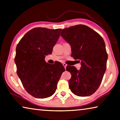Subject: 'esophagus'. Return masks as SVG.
I'll return each instance as SVG.
<instances>
[{"label":"esophagus","instance_id":"34e87169","mask_svg":"<svg viewBox=\"0 0 120 120\" xmlns=\"http://www.w3.org/2000/svg\"><path fill=\"white\" fill-rule=\"evenodd\" d=\"M62 64H63V66H64V68H65L66 69V67H67V64H66L65 63H63Z\"/></svg>","mask_w":120,"mask_h":120}]
</instances>
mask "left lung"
<instances>
[{"instance_id": "left-lung-1", "label": "left lung", "mask_w": 120, "mask_h": 120, "mask_svg": "<svg viewBox=\"0 0 120 120\" xmlns=\"http://www.w3.org/2000/svg\"><path fill=\"white\" fill-rule=\"evenodd\" d=\"M60 36L70 44L74 58L81 61L79 70L66 67L71 75L68 81L70 90L77 96H91L99 87L106 71L108 56L104 39L82 24L64 29Z\"/></svg>"}]
</instances>
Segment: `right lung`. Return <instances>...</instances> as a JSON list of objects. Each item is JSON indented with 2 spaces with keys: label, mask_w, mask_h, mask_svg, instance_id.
Returning <instances> with one entry per match:
<instances>
[{
  "label": "right lung",
  "mask_w": 120,
  "mask_h": 120,
  "mask_svg": "<svg viewBox=\"0 0 120 120\" xmlns=\"http://www.w3.org/2000/svg\"><path fill=\"white\" fill-rule=\"evenodd\" d=\"M61 29L35 28L26 33L16 48L15 63L23 85L36 98H46L54 94L64 68L59 62L46 63L45 56L52 53Z\"/></svg>",
  "instance_id": "right-lung-1"
}]
</instances>
